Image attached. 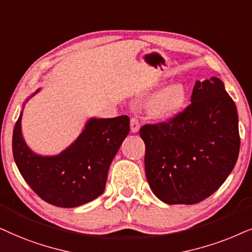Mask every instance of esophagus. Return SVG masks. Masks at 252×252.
Instances as JSON below:
<instances>
[{"label": "esophagus", "mask_w": 252, "mask_h": 252, "mask_svg": "<svg viewBox=\"0 0 252 252\" xmlns=\"http://www.w3.org/2000/svg\"><path fill=\"white\" fill-rule=\"evenodd\" d=\"M139 121L137 117H132L131 120H130V129H131V132L132 133H137L139 131Z\"/></svg>", "instance_id": "obj_1"}]
</instances>
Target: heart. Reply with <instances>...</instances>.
Returning a JSON list of instances; mask_svg holds the SVG:
<instances>
[{
	"instance_id": "b5f03b06",
	"label": "heart",
	"mask_w": 252,
	"mask_h": 252,
	"mask_svg": "<svg viewBox=\"0 0 252 252\" xmlns=\"http://www.w3.org/2000/svg\"><path fill=\"white\" fill-rule=\"evenodd\" d=\"M188 100L187 87L181 83L166 86L149 103L150 115L158 121L172 120L179 115Z\"/></svg>"
}]
</instances>
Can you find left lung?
I'll return each instance as SVG.
<instances>
[{"label": "left lung", "mask_w": 252, "mask_h": 252, "mask_svg": "<svg viewBox=\"0 0 252 252\" xmlns=\"http://www.w3.org/2000/svg\"><path fill=\"white\" fill-rule=\"evenodd\" d=\"M145 174L161 202L196 204L219 189L240 152L239 116L217 77L196 80L191 105L168 123L144 126Z\"/></svg>", "instance_id": "left-lung-1"}]
</instances>
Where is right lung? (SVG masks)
Returning a JSON list of instances; mask_svg holds the SVG:
<instances>
[{
    "label": "right lung",
    "instance_id": "right-lung-1",
    "mask_svg": "<svg viewBox=\"0 0 252 252\" xmlns=\"http://www.w3.org/2000/svg\"><path fill=\"white\" fill-rule=\"evenodd\" d=\"M39 92L26 99L13 129L12 153L18 170L40 198L52 205L68 209L92 202L105 191L110 163L130 131L129 117H91L68 147L42 156L30 149L22 131L25 103Z\"/></svg>",
    "mask_w": 252,
    "mask_h": 252
}]
</instances>
